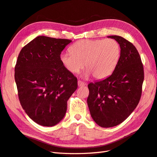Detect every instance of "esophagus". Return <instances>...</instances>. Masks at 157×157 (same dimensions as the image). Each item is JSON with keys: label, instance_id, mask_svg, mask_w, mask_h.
Here are the masks:
<instances>
[{"label": "esophagus", "instance_id": "1", "mask_svg": "<svg viewBox=\"0 0 157 157\" xmlns=\"http://www.w3.org/2000/svg\"><path fill=\"white\" fill-rule=\"evenodd\" d=\"M86 84V83H85L82 81H80V80H78V86H84Z\"/></svg>", "mask_w": 157, "mask_h": 157}]
</instances>
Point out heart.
Segmentation results:
<instances>
[{"label":"heart","instance_id":"heart-1","mask_svg":"<svg viewBox=\"0 0 157 157\" xmlns=\"http://www.w3.org/2000/svg\"><path fill=\"white\" fill-rule=\"evenodd\" d=\"M70 51L61 55V62L69 72L78 73L85 63L86 76L92 75L99 79L113 73L121 55L119 44L112 39L79 40L71 47Z\"/></svg>","mask_w":157,"mask_h":157}]
</instances>
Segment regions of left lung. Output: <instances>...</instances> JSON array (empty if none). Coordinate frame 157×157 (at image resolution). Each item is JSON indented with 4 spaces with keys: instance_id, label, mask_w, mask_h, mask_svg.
Segmentation results:
<instances>
[{
    "instance_id": "8db88e82",
    "label": "left lung",
    "mask_w": 157,
    "mask_h": 157,
    "mask_svg": "<svg viewBox=\"0 0 157 157\" xmlns=\"http://www.w3.org/2000/svg\"><path fill=\"white\" fill-rule=\"evenodd\" d=\"M121 47V56L112 75L88 85L90 115L103 128L120 124L138 105L144 79V65L134 45L120 36H109Z\"/></svg>"
}]
</instances>
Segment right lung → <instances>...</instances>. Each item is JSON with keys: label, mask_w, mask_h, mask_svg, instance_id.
<instances>
[{"label": "right lung", "mask_w": 157, "mask_h": 157, "mask_svg": "<svg viewBox=\"0 0 157 157\" xmlns=\"http://www.w3.org/2000/svg\"><path fill=\"white\" fill-rule=\"evenodd\" d=\"M69 39L39 36L20 51L15 66L19 100L31 119L53 126L64 117L67 101L77 89V78L65 68L60 55Z\"/></svg>", "instance_id": "add662e5"}]
</instances>
